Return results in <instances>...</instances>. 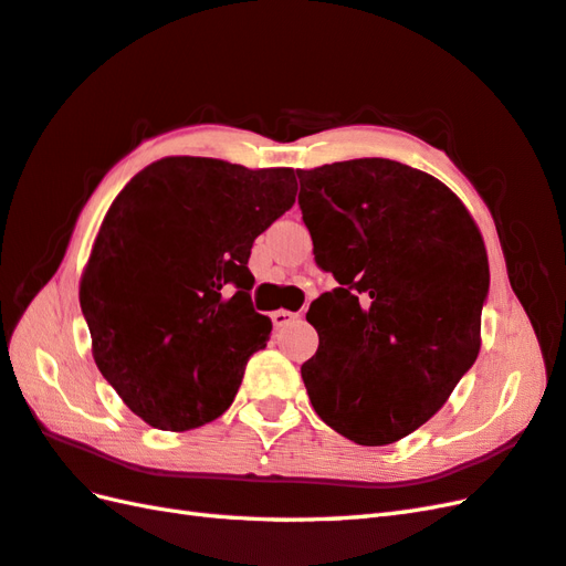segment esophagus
<instances>
[{"mask_svg": "<svg viewBox=\"0 0 566 566\" xmlns=\"http://www.w3.org/2000/svg\"><path fill=\"white\" fill-rule=\"evenodd\" d=\"M270 318H272V325L277 327V331H282V327H286V325H292V323L298 321V313L280 308V311H274V313L270 315Z\"/></svg>", "mask_w": 566, "mask_h": 566, "instance_id": "1", "label": "esophagus"}]
</instances>
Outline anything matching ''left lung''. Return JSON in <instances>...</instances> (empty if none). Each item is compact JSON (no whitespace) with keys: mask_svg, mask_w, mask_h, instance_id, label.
Returning a JSON list of instances; mask_svg holds the SVG:
<instances>
[{"mask_svg":"<svg viewBox=\"0 0 566 566\" xmlns=\"http://www.w3.org/2000/svg\"><path fill=\"white\" fill-rule=\"evenodd\" d=\"M318 268L339 286L311 304L318 352L301 366L313 410L359 446L400 441L478 359L490 262L465 205L390 159L296 170Z\"/></svg>","mask_w":566,"mask_h":566,"instance_id":"obj_1","label":"left lung"}]
</instances>
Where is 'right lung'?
Listing matches in <instances>:
<instances>
[{
    "label": "right lung",
    "mask_w": 566,
    "mask_h": 566,
    "mask_svg": "<svg viewBox=\"0 0 566 566\" xmlns=\"http://www.w3.org/2000/svg\"><path fill=\"white\" fill-rule=\"evenodd\" d=\"M294 200V168L200 156L156 161L115 197L78 304L98 371L147 424L188 431L229 410L272 331L248 258Z\"/></svg>",
    "instance_id": "obj_1"
}]
</instances>
